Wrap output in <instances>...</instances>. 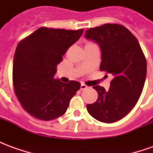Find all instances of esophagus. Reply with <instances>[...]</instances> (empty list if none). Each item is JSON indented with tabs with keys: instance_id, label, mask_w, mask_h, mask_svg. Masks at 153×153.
Listing matches in <instances>:
<instances>
[{
	"instance_id": "1",
	"label": "esophagus",
	"mask_w": 153,
	"mask_h": 153,
	"mask_svg": "<svg viewBox=\"0 0 153 153\" xmlns=\"http://www.w3.org/2000/svg\"><path fill=\"white\" fill-rule=\"evenodd\" d=\"M88 88V87L87 86L86 84H83V83H82V84H81V86H80V89L85 90V89H87Z\"/></svg>"
}]
</instances>
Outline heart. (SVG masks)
Segmentation results:
<instances>
[{
    "label": "heart",
    "instance_id": "heart-1",
    "mask_svg": "<svg viewBox=\"0 0 153 153\" xmlns=\"http://www.w3.org/2000/svg\"><path fill=\"white\" fill-rule=\"evenodd\" d=\"M88 44H91V42H88Z\"/></svg>",
    "mask_w": 153,
    "mask_h": 153
}]
</instances>
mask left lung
<instances>
[{
  "instance_id": "left-lung-1",
  "label": "left lung",
  "mask_w": 153,
  "mask_h": 153,
  "mask_svg": "<svg viewBox=\"0 0 153 153\" xmlns=\"http://www.w3.org/2000/svg\"><path fill=\"white\" fill-rule=\"evenodd\" d=\"M85 38L95 41L102 50L101 71L112 74L110 89L93 88L98 98L88 104L93 118L113 123L125 117L141 96L147 74V60L138 41L131 32L117 24H106L89 28Z\"/></svg>"
}]
</instances>
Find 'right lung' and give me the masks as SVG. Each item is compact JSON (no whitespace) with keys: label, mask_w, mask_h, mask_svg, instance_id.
Returning a JSON list of instances; mask_svg holds the SVG:
<instances>
[{"label":"right lung","mask_w":153,"mask_h":153,"mask_svg":"<svg viewBox=\"0 0 153 153\" xmlns=\"http://www.w3.org/2000/svg\"><path fill=\"white\" fill-rule=\"evenodd\" d=\"M83 32L42 27L19 42L13 62L14 90L32 116L51 120L65 113L80 83H62L54 75L62 56Z\"/></svg>","instance_id":"add662e5"}]
</instances>
